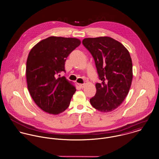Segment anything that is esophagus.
<instances>
[{
  "mask_svg": "<svg viewBox=\"0 0 159 159\" xmlns=\"http://www.w3.org/2000/svg\"><path fill=\"white\" fill-rule=\"evenodd\" d=\"M79 86H80V88H83L85 86V84H79Z\"/></svg>",
  "mask_w": 159,
  "mask_h": 159,
  "instance_id": "1",
  "label": "esophagus"
}]
</instances>
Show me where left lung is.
<instances>
[{
	"label": "left lung",
	"instance_id": "left-lung-1",
	"mask_svg": "<svg viewBox=\"0 0 159 159\" xmlns=\"http://www.w3.org/2000/svg\"><path fill=\"white\" fill-rule=\"evenodd\" d=\"M84 46L95 61L100 83H96V93L90 98L96 110L108 112L123 102L133 80V63L129 51L122 44L110 37L86 38Z\"/></svg>",
	"mask_w": 159,
	"mask_h": 159
}]
</instances>
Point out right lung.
I'll return each mask as SVG.
<instances>
[{"label":"right lung","instance_id":"add662e5","mask_svg":"<svg viewBox=\"0 0 159 159\" xmlns=\"http://www.w3.org/2000/svg\"><path fill=\"white\" fill-rule=\"evenodd\" d=\"M76 38L49 37L37 43L26 61V77L30 94L37 105L46 112L59 114L68 108L76 89L65 77L66 58L78 47Z\"/></svg>","mask_w":159,"mask_h":159}]
</instances>
